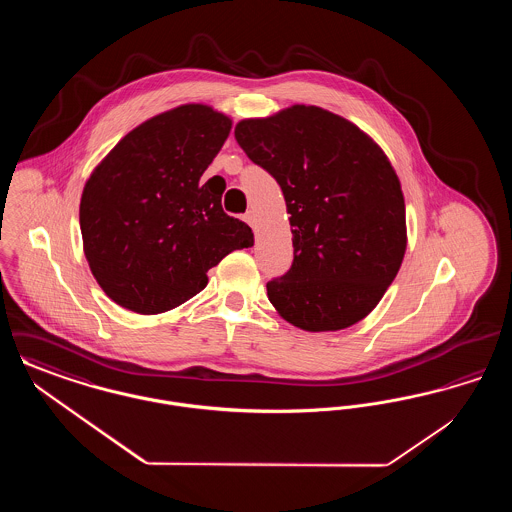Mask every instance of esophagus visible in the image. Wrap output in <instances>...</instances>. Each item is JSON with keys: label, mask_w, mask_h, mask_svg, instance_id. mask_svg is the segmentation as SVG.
Returning <instances> with one entry per match:
<instances>
[{"label": "esophagus", "mask_w": 512, "mask_h": 512, "mask_svg": "<svg viewBox=\"0 0 512 512\" xmlns=\"http://www.w3.org/2000/svg\"><path fill=\"white\" fill-rule=\"evenodd\" d=\"M244 220L249 226H255V213H253V211H247L244 215Z\"/></svg>", "instance_id": "obj_1"}]
</instances>
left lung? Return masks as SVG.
<instances>
[{
  "label": "left lung",
  "instance_id": "1",
  "mask_svg": "<svg viewBox=\"0 0 512 512\" xmlns=\"http://www.w3.org/2000/svg\"><path fill=\"white\" fill-rule=\"evenodd\" d=\"M234 136L276 178L292 215V268L268 282V301L307 332H336L363 320L390 288L407 249L401 182L382 147L317 105L244 119Z\"/></svg>",
  "mask_w": 512,
  "mask_h": 512
}]
</instances>
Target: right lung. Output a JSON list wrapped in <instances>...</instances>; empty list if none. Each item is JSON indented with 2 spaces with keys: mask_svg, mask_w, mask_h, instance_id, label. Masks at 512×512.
<instances>
[{
  "mask_svg": "<svg viewBox=\"0 0 512 512\" xmlns=\"http://www.w3.org/2000/svg\"><path fill=\"white\" fill-rule=\"evenodd\" d=\"M230 117L186 103L130 130L90 174L80 199L84 255L101 290L140 315L171 311L207 286V270L253 245L201 182Z\"/></svg>",
  "mask_w": 512,
  "mask_h": 512,
  "instance_id": "add662e5",
  "label": "right lung"
}]
</instances>
